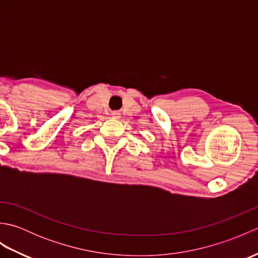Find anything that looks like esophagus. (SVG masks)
<instances>
[{
	"label": "esophagus",
	"mask_w": 258,
	"mask_h": 258,
	"mask_svg": "<svg viewBox=\"0 0 258 258\" xmlns=\"http://www.w3.org/2000/svg\"><path fill=\"white\" fill-rule=\"evenodd\" d=\"M111 115H112L113 118H119L120 117V113L118 111H113L111 113Z\"/></svg>",
	"instance_id": "obj_1"
}]
</instances>
